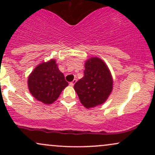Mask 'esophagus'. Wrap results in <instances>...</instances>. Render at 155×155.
<instances>
[{
  "instance_id": "34e87169",
  "label": "esophagus",
  "mask_w": 155,
  "mask_h": 155,
  "mask_svg": "<svg viewBox=\"0 0 155 155\" xmlns=\"http://www.w3.org/2000/svg\"><path fill=\"white\" fill-rule=\"evenodd\" d=\"M76 81H77V80H76V79H74V80H73V81H71V82H70V84H70L71 87H73L74 84H75V83L76 82Z\"/></svg>"
}]
</instances>
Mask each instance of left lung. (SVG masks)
<instances>
[{
    "mask_svg": "<svg viewBox=\"0 0 155 155\" xmlns=\"http://www.w3.org/2000/svg\"><path fill=\"white\" fill-rule=\"evenodd\" d=\"M84 77L74 84L80 102L90 108L104 104L113 90V78L105 62L92 57L84 63Z\"/></svg>",
    "mask_w": 155,
    "mask_h": 155,
    "instance_id": "obj_1",
    "label": "left lung"
}]
</instances>
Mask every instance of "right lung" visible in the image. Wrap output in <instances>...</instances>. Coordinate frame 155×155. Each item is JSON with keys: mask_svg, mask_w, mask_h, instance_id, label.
Wrapping results in <instances>:
<instances>
[{"mask_svg": "<svg viewBox=\"0 0 155 155\" xmlns=\"http://www.w3.org/2000/svg\"><path fill=\"white\" fill-rule=\"evenodd\" d=\"M28 85L31 95L44 104H51L68 85L56 60L38 64L28 76Z\"/></svg>", "mask_w": 155, "mask_h": 155, "instance_id": "1", "label": "right lung"}]
</instances>
